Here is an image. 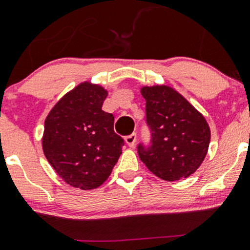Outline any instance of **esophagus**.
<instances>
[{
    "label": "esophagus",
    "instance_id": "1",
    "mask_svg": "<svg viewBox=\"0 0 250 250\" xmlns=\"http://www.w3.org/2000/svg\"><path fill=\"white\" fill-rule=\"evenodd\" d=\"M135 141H137V134H135V133H132L130 135L125 137V143H127V145L130 146V147H134Z\"/></svg>",
    "mask_w": 250,
    "mask_h": 250
}]
</instances>
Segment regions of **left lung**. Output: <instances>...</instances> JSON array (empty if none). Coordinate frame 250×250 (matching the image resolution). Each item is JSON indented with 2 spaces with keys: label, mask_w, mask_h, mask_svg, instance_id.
<instances>
[{
  "label": "left lung",
  "mask_w": 250,
  "mask_h": 250,
  "mask_svg": "<svg viewBox=\"0 0 250 250\" xmlns=\"http://www.w3.org/2000/svg\"><path fill=\"white\" fill-rule=\"evenodd\" d=\"M146 122L151 145L138 146L140 160L166 181L188 178L200 168L208 152L210 128L206 118L169 85H145Z\"/></svg>",
  "instance_id": "left-lung-1"
}]
</instances>
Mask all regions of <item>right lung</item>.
Returning <instances> with one entry per match:
<instances>
[{"mask_svg":"<svg viewBox=\"0 0 250 250\" xmlns=\"http://www.w3.org/2000/svg\"><path fill=\"white\" fill-rule=\"evenodd\" d=\"M106 97L104 87L82 82L53 106L44 121V156L72 188H99L122 153L125 141L113 130V116L102 110Z\"/></svg>","mask_w":250,"mask_h":250,"instance_id":"obj_1","label":"right lung"}]
</instances>
